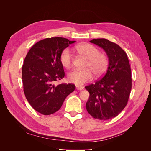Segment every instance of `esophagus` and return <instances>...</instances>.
I'll use <instances>...</instances> for the list:
<instances>
[{
    "instance_id": "1",
    "label": "esophagus",
    "mask_w": 151,
    "mask_h": 151,
    "mask_svg": "<svg viewBox=\"0 0 151 151\" xmlns=\"http://www.w3.org/2000/svg\"><path fill=\"white\" fill-rule=\"evenodd\" d=\"M84 89V86H79V85H77L76 86V89L77 90H79L81 91Z\"/></svg>"
}]
</instances>
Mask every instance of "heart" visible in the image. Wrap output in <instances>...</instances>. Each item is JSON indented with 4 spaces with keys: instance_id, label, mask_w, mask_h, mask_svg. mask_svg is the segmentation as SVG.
Segmentation results:
<instances>
[{
    "instance_id": "b5f03b06",
    "label": "heart",
    "mask_w": 151,
    "mask_h": 151,
    "mask_svg": "<svg viewBox=\"0 0 151 151\" xmlns=\"http://www.w3.org/2000/svg\"><path fill=\"white\" fill-rule=\"evenodd\" d=\"M76 52L88 58L84 70H74L68 75L70 83L77 85H83L92 79L93 74L95 77H102L106 72L108 60L104 54L99 53V50L89 43H81L76 46ZM60 60L62 65L69 68L72 65L73 55L70 50L65 48L60 54Z\"/></svg>"
}]
</instances>
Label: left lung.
<instances>
[{
  "instance_id": "obj_1",
  "label": "left lung",
  "mask_w": 151,
  "mask_h": 151,
  "mask_svg": "<svg viewBox=\"0 0 151 151\" xmlns=\"http://www.w3.org/2000/svg\"><path fill=\"white\" fill-rule=\"evenodd\" d=\"M90 42L104 50L109 63L101 79L85 87L89 93L86 109L96 119L107 120L116 116L127 104L132 89L130 66L126 53L119 45L104 38Z\"/></svg>"
}]
</instances>
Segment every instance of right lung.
Here are the masks:
<instances>
[{
  "label": "right lung",
  "instance_id": "add662e5",
  "mask_svg": "<svg viewBox=\"0 0 151 151\" xmlns=\"http://www.w3.org/2000/svg\"><path fill=\"white\" fill-rule=\"evenodd\" d=\"M75 42L60 37L44 39L35 43L25 57L22 68L24 93L31 106L43 115L57 111L75 90L73 84H53L65 76L61 53Z\"/></svg>",
  "mask_w": 151,
  "mask_h": 151
}]
</instances>
